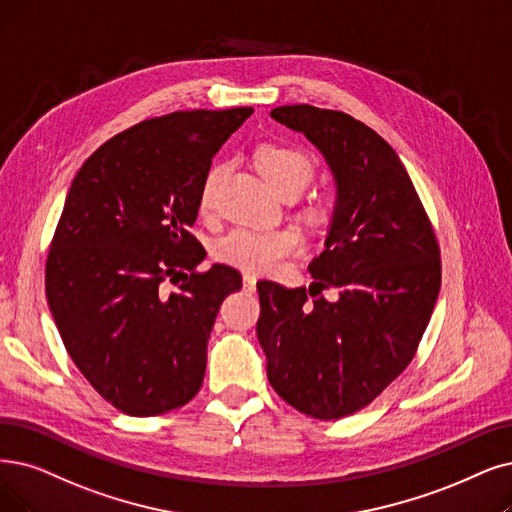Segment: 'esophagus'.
I'll list each match as a JSON object with an SVG mask.
<instances>
[{
  "instance_id": "obj_1",
  "label": "esophagus",
  "mask_w": 512,
  "mask_h": 512,
  "mask_svg": "<svg viewBox=\"0 0 512 512\" xmlns=\"http://www.w3.org/2000/svg\"><path fill=\"white\" fill-rule=\"evenodd\" d=\"M243 288H245V290H250V292H252V290L256 288V275H250V273H245V275H243Z\"/></svg>"
}]
</instances>
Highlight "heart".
<instances>
[{"instance_id": "heart-1", "label": "heart", "mask_w": 512, "mask_h": 512, "mask_svg": "<svg viewBox=\"0 0 512 512\" xmlns=\"http://www.w3.org/2000/svg\"><path fill=\"white\" fill-rule=\"evenodd\" d=\"M256 166L271 185L281 193L285 189H304L313 178V161L304 151L288 145H264L256 151ZM224 176L222 163L206 172L199 187V210L210 212L216 191ZM302 237L292 227L277 229H233L216 243V258L250 273H269L277 264L294 254Z\"/></svg>"}]
</instances>
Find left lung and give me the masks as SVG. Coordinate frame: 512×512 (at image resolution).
<instances>
[{
  "label": "left lung",
  "mask_w": 512,
  "mask_h": 512,
  "mask_svg": "<svg viewBox=\"0 0 512 512\" xmlns=\"http://www.w3.org/2000/svg\"><path fill=\"white\" fill-rule=\"evenodd\" d=\"M271 117L321 151L336 206L309 290L256 283V334L275 393L306 416L336 420L372 403L414 359L441 288L439 245L410 174L372 128L311 105ZM325 287L339 300L319 297Z\"/></svg>",
  "instance_id": "obj_1"
}]
</instances>
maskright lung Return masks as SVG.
<instances>
[{
  "instance_id": "add662e5",
  "label": "right lung",
  "mask_w": 512,
  "mask_h": 512,
  "mask_svg": "<svg viewBox=\"0 0 512 512\" xmlns=\"http://www.w3.org/2000/svg\"><path fill=\"white\" fill-rule=\"evenodd\" d=\"M252 113L145 119L98 147L71 182L46 296L79 372L128 416L166 414L201 388L214 319L241 275L227 264L195 271L206 250L189 229L212 157ZM168 278L178 293L160 290Z\"/></svg>"
}]
</instances>
